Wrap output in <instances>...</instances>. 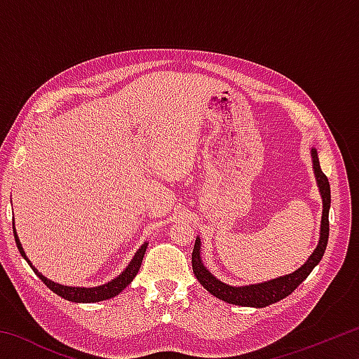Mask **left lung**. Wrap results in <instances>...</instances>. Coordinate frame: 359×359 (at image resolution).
Segmentation results:
<instances>
[{
  "label": "left lung",
  "instance_id": "obj_1",
  "mask_svg": "<svg viewBox=\"0 0 359 359\" xmlns=\"http://www.w3.org/2000/svg\"><path fill=\"white\" fill-rule=\"evenodd\" d=\"M312 161H313V172L317 177V184L320 188L321 199H323V215H321V224H320V241L318 245L315 248L313 253L309 257V259L304 263L299 269L291 272L283 277L272 278L263 283L257 285H247V287H231L218 280L210 272L205 269L204 263L201 261V239L196 238L191 253V266L193 272L196 276L198 282L209 291L210 294H214L218 299L224 302L236 304V306H244V307H266L271 306L277 301L283 299L288 294L299 287V285L306 280L307 276L313 271V267L317 266L321 258H323L327 238H330V208H331V188L327 177L323 174L320 168L317 150L312 149Z\"/></svg>",
  "mask_w": 359,
  "mask_h": 359
}]
</instances>
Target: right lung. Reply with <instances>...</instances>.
I'll return each instance as SVG.
<instances>
[{
  "instance_id": "1",
  "label": "right lung",
  "mask_w": 359,
  "mask_h": 359,
  "mask_svg": "<svg viewBox=\"0 0 359 359\" xmlns=\"http://www.w3.org/2000/svg\"><path fill=\"white\" fill-rule=\"evenodd\" d=\"M12 229H14V238H15V244L17 248H19V252L23 258L27 259V263L29 264V267L34 271V274L38 276L42 282L46 283L47 288H50L53 293H57L58 296H62L63 299H68L72 302H100V301H104V299H111V297L117 296L120 291H123L128 285L133 282V278L136 277L139 267L142 264V258L145 255V250H147V242H144L141 245V248L136 252L135 257L130 261V264L126 269L121 272L118 277H115L114 280L107 282L104 285H100V287H93V288H83V287H66V285H60L57 282H52L48 280L47 277H44L41 274V272L36 269V267L32 264V261L28 259V257L23 252V247L19 241V236L15 233V226H14V222H12Z\"/></svg>"
}]
</instances>
